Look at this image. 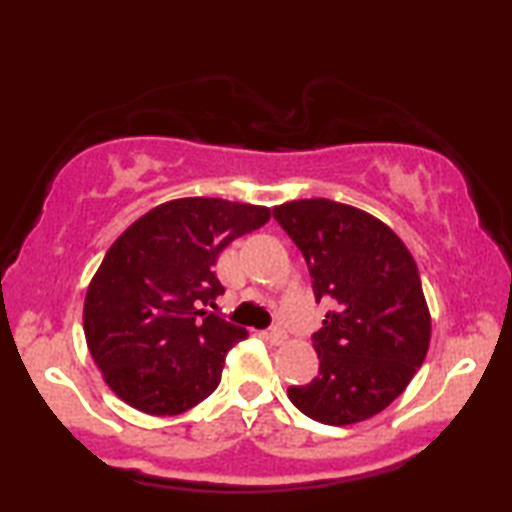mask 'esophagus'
Instances as JSON below:
<instances>
[{"label":"esophagus","mask_w":512,"mask_h":512,"mask_svg":"<svg viewBox=\"0 0 512 512\" xmlns=\"http://www.w3.org/2000/svg\"><path fill=\"white\" fill-rule=\"evenodd\" d=\"M266 339L273 345H280L284 341V332L280 327H271V329H266Z\"/></svg>","instance_id":"1"}]
</instances>
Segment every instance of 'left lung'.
I'll list each match as a JSON object with an SVG mask.
<instances>
[{
  "label": "left lung",
  "mask_w": 512,
  "mask_h": 512,
  "mask_svg": "<svg viewBox=\"0 0 512 512\" xmlns=\"http://www.w3.org/2000/svg\"><path fill=\"white\" fill-rule=\"evenodd\" d=\"M273 219L305 257L316 302H332L311 336L318 375L291 386L289 400L334 427L368 420L427 357L431 318L418 266L388 225L357 207L309 198L275 207Z\"/></svg>",
  "instance_id": "obj_1"
}]
</instances>
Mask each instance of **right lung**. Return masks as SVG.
<instances>
[{
  "label": "right lung",
  "mask_w": 512,
  "mask_h": 512,
  "mask_svg": "<svg viewBox=\"0 0 512 512\" xmlns=\"http://www.w3.org/2000/svg\"><path fill=\"white\" fill-rule=\"evenodd\" d=\"M271 210L221 198H180L140 216L103 257L83 307L85 341L126 404L178 415L210 397L225 354L248 332L219 314L221 250Z\"/></svg>",
  "instance_id": "obj_1"
}]
</instances>
